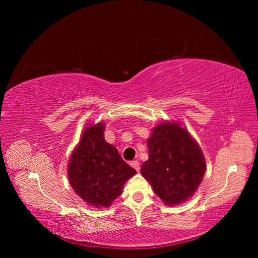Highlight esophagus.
<instances>
[{"label": "esophagus", "instance_id": "1", "mask_svg": "<svg viewBox=\"0 0 258 258\" xmlns=\"http://www.w3.org/2000/svg\"><path fill=\"white\" fill-rule=\"evenodd\" d=\"M130 165H131V167H134L137 171H140V162H139L138 160L131 161V162H130Z\"/></svg>", "mask_w": 258, "mask_h": 258}]
</instances>
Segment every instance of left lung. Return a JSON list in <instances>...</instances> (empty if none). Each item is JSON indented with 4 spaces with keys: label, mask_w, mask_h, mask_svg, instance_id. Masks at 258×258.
<instances>
[{
    "label": "left lung",
    "mask_w": 258,
    "mask_h": 258,
    "mask_svg": "<svg viewBox=\"0 0 258 258\" xmlns=\"http://www.w3.org/2000/svg\"><path fill=\"white\" fill-rule=\"evenodd\" d=\"M148 160L141 173L168 206L181 205L197 190L206 172L199 145L177 122H163L147 140Z\"/></svg>",
    "instance_id": "obj_1"
}]
</instances>
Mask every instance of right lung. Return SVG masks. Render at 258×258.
I'll use <instances>...</instances> for the list:
<instances>
[{
  "instance_id": "right-lung-1",
  "label": "right lung",
  "mask_w": 258,
  "mask_h": 258,
  "mask_svg": "<svg viewBox=\"0 0 258 258\" xmlns=\"http://www.w3.org/2000/svg\"><path fill=\"white\" fill-rule=\"evenodd\" d=\"M103 130V122L86 127L68 167L74 191L98 209L110 207L127 179L137 173L121 159L117 148L105 141Z\"/></svg>"
}]
</instances>
